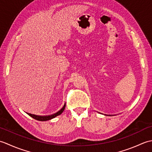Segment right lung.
<instances>
[{
  "label": "right lung",
  "instance_id": "add662e5",
  "mask_svg": "<svg viewBox=\"0 0 152 152\" xmlns=\"http://www.w3.org/2000/svg\"><path fill=\"white\" fill-rule=\"evenodd\" d=\"M65 106H66V104H65V103H64L63 107L61 108L59 111H58L57 112L55 113V114H53L52 115H44V116H42V115H34V114H28L31 117H32V118L35 119H37V120L42 121H48V120H50V119H53L54 118H56V116L62 114V112L64 111V108H65Z\"/></svg>",
  "mask_w": 152,
  "mask_h": 152
}]
</instances>
